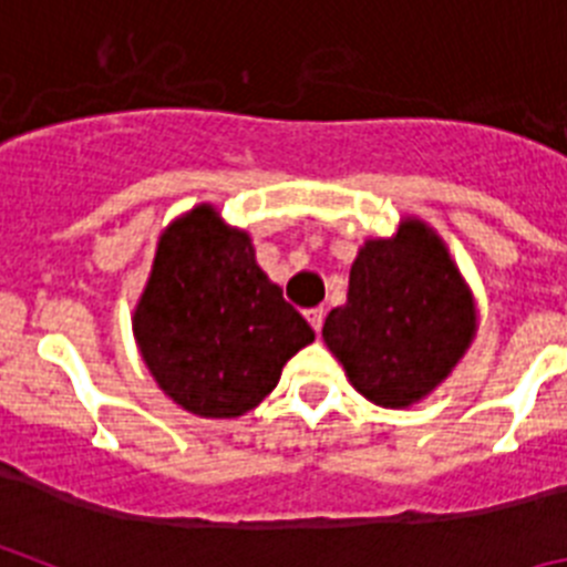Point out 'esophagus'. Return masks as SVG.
<instances>
[{
	"instance_id": "obj_1",
	"label": "esophagus",
	"mask_w": 567,
	"mask_h": 567,
	"mask_svg": "<svg viewBox=\"0 0 567 567\" xmlns=\"http://www.w3.org/2000/svg\"><path fill=\"white\" fill-rule=\"evenodd\" d=\"M323 318H327V312H323V307L307 309V320H309V323H312L315 332H320V327H323Z\"/></svg>"
}]
</instances>
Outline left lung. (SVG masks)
Wrapping results in <instances>:
<instances>
[{"label": "left lung", "mask_w": 567, "mask_h": 567, "mask_svg": "<svg viewBox=\"0 0 567 567\" xmlns=\"http://www.w3.org/2000/svg\"><path fill=\"white\" fill-rule=\"evenodd\" d=\"M477 332V309L443 238L405 218L365 240L343 307L323 323L329 352L372 403L405 409L443 383Z\"/></svg>", "instance_id": "8db88e82"}]
</instances>
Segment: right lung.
Instances as JSON below:
<instances>
[{"instance_id": "right-lung-1", "label": "right lung", "mask_w": 567, "mask_h": 567, "mask_svg": "<svg viewBox=\"0 0 567 567\" xmlns=\"http://www.w3.org/2000/svg\"><path fill=\"white\" fill-rule=\"evenodd\" d=\"M155 383L202 417H240L312 343L303 315L255 264L252 240L202 204L164 229L133 315Z\"/></svg>"}]
</instances>
